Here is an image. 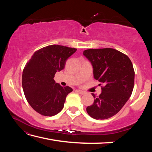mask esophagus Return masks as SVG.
Listing matches in <instances>:
<instances>
[{
    "label": "esophagus",
    "instance_id": "obj_1",
    "mask_svg": "<svg viewBox=\"0 0 152 152\" xmlns=\"http://www.w3.org/2000/svg\"><path fill=\"white\" fill-rule=\"evenodd\" d=\"M76 92H78L79 94H85V92H84V91H81V90H76Z\"/></svg>",
    "mask_w": 152,
    "mask_h": 152
}]
</instances>
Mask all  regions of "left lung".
I'll list each match as a JSON object with an SVG mask.
<instances>
[{
  "instance_id": "1",
  "label": "left lung",
  "mask_w": 152,
  "mask_h": 152,
  "mask_svg": "<svg viewBox=\"0 0 152 152\" xmlns=\"http://www.w3.org/2000/svg\"><path fill=\"white\" fill-rule=\"evenodd\" d=\"M83 55L91 61L94 79L104 86L86 111L95 119H107L122 109L132 94L135 72L127 56L113 48L89 49ZM101 85V84H100Z\"/></svg>"
}]
</instances>
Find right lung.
I'll list each match as a JSON object with an SVG mask.
<instances>
[{
    "label": "right lung",
    "instance_id": "1",
    "mask_svg": "<svg viewBox=\"0 0 152 152\" xmlns=\"http://www.w3.org/2000/svg\"><path fill=\"white\" fill-rule=\"evenodd\" d=\"M76 50L63 45H48L36 51L26 64L22 75L23 89L27 102L36 112L51 117L62 110L72 88L62 87L53 78Z\"/></svg>",
    "mask_w": 152,
    "mask_h": 152
}]
</instances>
